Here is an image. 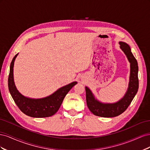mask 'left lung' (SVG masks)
Listing matches in <instances>:
<instances>
[{"instance_id": "left-lung-1", "label": "left lung", "mask_w": 150, "mask_h": 150, "mask_svg": "<svg viewBox=\"0 0 150 150\" xmlns=\"http://www.w3.org/2000/svg\"><path fill=\"white\" fill-rule=\"evenodd\" d=\"M120 49L122 50L130 63V74L128 87L124 96L118 101L113 103H104L95 98L91 89L86 86V103L89 110L93 114L98 116L112 117L119 116L123 112L133 101L137 94L138 87V66L137 59L131 52V48L128 44L119 42Z\"/></svg>"}]
</instances>
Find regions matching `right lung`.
<instances>
[{"instance_id": "1", "label": "right lung", "mask_w": 150, "mask_h": 150, "mask_svg": "<svg viewBox=\"0 0 150 150\" xmlns=\"http://www.w3.org/2000/svg\"><path fill=\"white\" fill-rule=\"evenodd\" d=\"M18 54L11 63L8 78V90L17 106L25 115L33 117H46L54 115L59 110L66 95L77 83L74 81L59 88L49 96L42 98H30L22 95L16 88L13 80V65Z\"/></svg>"}]
</instances>
